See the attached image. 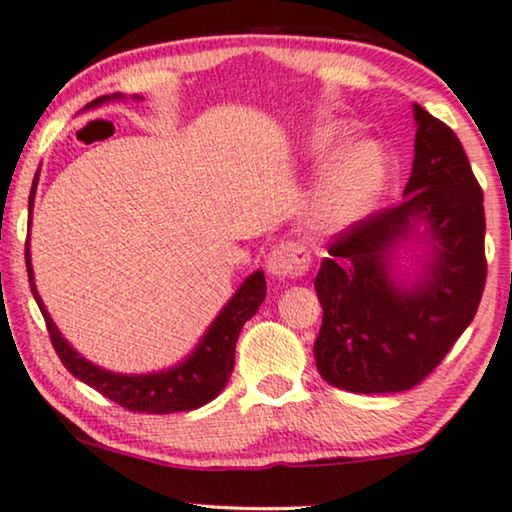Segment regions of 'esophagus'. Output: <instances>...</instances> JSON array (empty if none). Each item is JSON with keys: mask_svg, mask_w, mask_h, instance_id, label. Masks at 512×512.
I'll return each instance as SVG.
<instances>
[{"mask_svg": "<svg viewBox=\"0 0 512 512\" xmlns=\"http://www.w3.org/2000/svg\"><path fill=\"white\" fill-rule=\"evenodd\" d=\"M308 263H311V254L306 251V246L296 242H282L268 254L266 268L268 275H273L275 280H294V277L306 273Z\"/></svg>", "mask_w": 512, "mask_h": 512, "instance_id": "34e87169", "label": "esophagus"}]
</instances>
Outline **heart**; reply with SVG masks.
Wrapping results in <instances>:
<instances>
[{
  "label": "heart",
  "mask_w": 512,
  "mask_h": 512,
  "mask_svg": "<svg viewBox=\"0 0 512 512\" xmlns=\"http://www.w3.org/2000/svg\"><path fill=\"white\" fill-rule=\"evenodd\" d=\"M339 140V125H323L313 137V156L325 159ZM387 161L375 142L353 144L334 159L315 192L311 223L320 232H339L363 220L380 199Z\"/></svg>",
  "instance_id": "obj_1"
}]
</instances>
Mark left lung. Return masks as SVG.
<instances>
[{
	"label": "left lung",
	"mask_w": 512,
	"mask_h": 512,
	"mask_svg": "<svg viewBox=\"0 0 512 512\" xmlns=\"http://www.w3.org/2000/svg\"><path fill=\"white\" fill-rule=\"evenodd\" d=\"M415 159L399 206L327 244L315 275L327 384L396 394L425 380L475 318L484 282V194L449 125L413 104ZM416 256L403 269V255Z\"/></svg>",
	"instance_id": "8db88e82"
}]
</instances>
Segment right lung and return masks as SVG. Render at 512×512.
<instances>
[{
  "mask_svg": "<svg viewBox=\"0 0 512 512\" xmlns=\"http://www.w3.org/2000/svg\"><path fill=\"white\" fill-rule=\"evenodd\" d=\"M123 99L125 97L121 92H113L106 94V97L94 99V102L87 104V109H97V106L106 102H123ZM132 99L140 102L142 97L140 94H132ZM37 175H40V170H37ZM37 175L28 199L30 218H33L35 206ZM25 268H28L30 292H33L37 306H40L54 351L59 353L66 370L73 377H78L80 382L90 384L92 389L104 394L106 399L116 401L118 406L128 410H137V413H178V410L201 408L208 401L216 399L220 391L225 389L227 380H230L232 368H235V346L239 332H242L246 320L254 318L258 306L266 299V275H263V270H256V273L246 277L237 292L230 296V301L220 308V313L208 325L199 344L180 363L170 365L166 370L144 372V375H123V372L99 368V365L87 361L59 332L47 306H44L40 294H37L33 261H30V239L25 244Z\"/></svg>",
  "mask_w": 512,
  "mask_h": 512,
  "instance_id": "obj_1",
  "label": "right lung"
}]
</instances>
